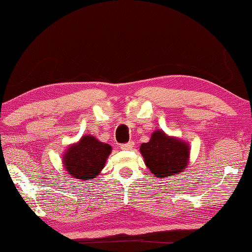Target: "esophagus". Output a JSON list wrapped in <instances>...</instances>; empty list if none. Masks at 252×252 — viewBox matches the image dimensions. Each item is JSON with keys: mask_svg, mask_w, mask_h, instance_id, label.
Here are the masks:
<instances>
[{"mask_svg": "<svg viewBox=\"0 0 252 252\" xmlns=\"http://www.w3.org/2000/svg\"><path fill=\"white\" fill-rule=\"evenodd\" d=\"M133 145H134L133 141H129V143H126V144L120 145V148H121V150H123V151H130V150H132Z\"/></svg>", "mask_w": 252, "mask_h": 252, "instance_id": "34e87169", "label": "esophagus"}]
</instances>
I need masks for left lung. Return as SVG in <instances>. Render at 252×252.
Instances as JSON below:
<instances>
[{"label": "left lung", "mask_w": 252, "mask_h": 252, "mask_svg": "<svg viewBox=\"0 0 252 252\" xmlns=\"http://www.w3.org/2000/svg\"><path fill=\"white\" fill-rule=\"evenodd\" d=\"M140 153L145 164L158 178L176 176L186 169L189 163V145L176 138L168 137L161 130L152 134L148 143L141 144Z\"/></svg>", "instance_id": "8db88e82"}]
</instances>
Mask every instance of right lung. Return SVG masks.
<instances>
[{
    "mask_svg": "<svg viewBox=\"0 0 252 252\" xmlns=\"http://www.w3.org/2000/svg\"><path fill=\"white\" fill-rule=\"evenodd\" d=\"M111 152L112 147L108 144L100 143L94 136H84L63 155V166L73 178H94L104 168Z\"/></svg>",
    "mask_w": 252,
    "mask_h": 252,
    "instance_id": "obj_1",
    "label": "right lung"
}]
</instances>
